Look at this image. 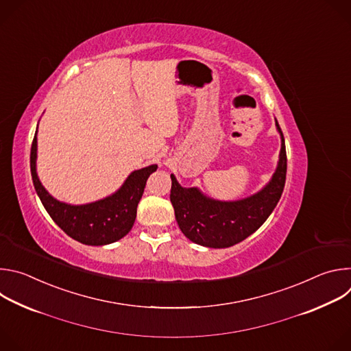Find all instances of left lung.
Returning a JSON list of instances; mask_svg holds the SVG:
<instances>
[{
	"instance_id": "8db88e82",
	"label": "left lung",
	"mask_w": 351,
	"mask_h": 351,
	"mask_svg": "<svg viewBox=\"0 0 351 351\" xmlns=\"http://www.w3.org/2000/svg\"><path fill=\"white\" fill-rule=\"evenodd\" d=\"M275 123L282 140L278 167L271 180L253 195L236 202H219L197 187H182L175 175H171L175 218L189 240L213 248L230 247L253 234L272 214L283 193L287 169L285 137L278 121Z\"/></svg>"
}]
</instances>
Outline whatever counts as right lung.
Wrapping results in <instances>:
<instances>
[{"mask_svg": "<svg viewBox=\"0 0 351 351\" xmlns=\"http://www.w3.org/2000/svg\"><path fill=\"white\" fill-rule=\"evenodd\" d=\"M36 160L37 130L30 149V172L36 193L53 221L68 236L87 245H106L118 241L130 232L145 182L157 171V165L133 171L114 194L94 203L72 206L58 202L44 189L37 176Z\"/></svg>", "mask_w": 351, "mask_h": 351, "instance_id": "right-lung-1", "label": "right lung"}]
</instances>
